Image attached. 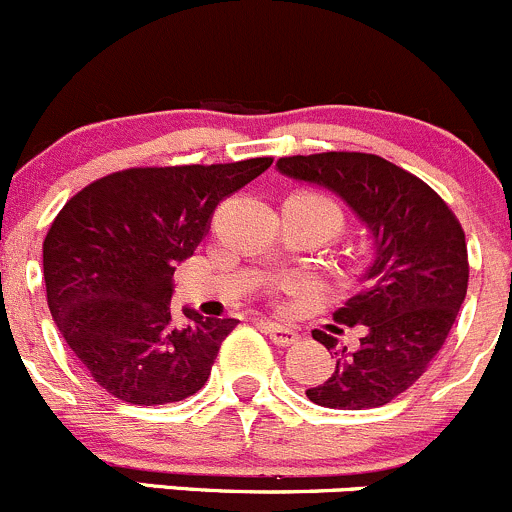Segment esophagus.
Returning <instances> with one entry per match:
<instances>
[{
	"label": "esophagus",
	"instance_id": "esophagus-1",
	"mask_svg": "<svg viewBox=\"0 0 512 512\" xmlns=\"http://www.w3.org/2000/svg\"><path fill=\"white\" fill-rule=\"evenodd\" d=\"M261 328L268 333V338H271L276 346H291V343L298 341V333L293 331V328L278 326V323L271 321H261Z\"/></svg>",
	"mask_w": 512,
	"mask_h": 512
}]
</instances>
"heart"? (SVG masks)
<instances>
[{"mask_svg": "<svg viewBox=\"0 0 512 512\" xmlns=\"http://www.w3.org/2000/svg\"><path fill=\"white\" fill-rule=\"evenodd\" d=\"M311 196L316 201H321V204L326 206L333 216H336L338 226L343 224V214H341V209H338V204H333V201L326 199V196H316V194H311ZM276 288H283V291H301L303 281H298V278H281V281H276Z\"/></svg>", "mask_w": 512, "mask_h": 512, "instance_id": "heart-1", "label": "heart"}]
</instances>
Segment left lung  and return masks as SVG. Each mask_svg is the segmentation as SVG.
<instances>
[{"label": "left lung", "instance_id": "obj_1", "mask_svg": "<svg viewBox=\"0 0 512 512\" xmlns=\"http://www.w3.org/2000/svg\"><path fill=\"white\" fill-rule=\"evenodd\" d=\"M278 171L341 196L366 224L373 258L363 288L333 313L358 328L356 346L313 331L336 356L331 378L308 388L316 406L363 411L391 403L428 371L468 291V246L453 211L411 171L376 154L283 156ZM341 333L338 328H333Z\"/></svg>", "mask_w": 512, "mask_h": 512}]
</instances>
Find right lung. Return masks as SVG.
I'll return each mask as SVG.
<instances>
[{"mask_svg": "<svg viewBox=\"0 0 512 512\" xmlns=\"http://www.w3.org/2000/svg\"><path fill=\"white\" fill-rule=\"evenodd\" d=\"M273 164L139 166L96 179L64 204L44 239L52 318L89 376L134 406L204 388L236 318L171 311L174 271L209 234L226 196Z\"/></svg>", "mask_w": 512, "mask_h": 512, "instance_id": "add662e5", "label": "right lung"}]
</instances>
